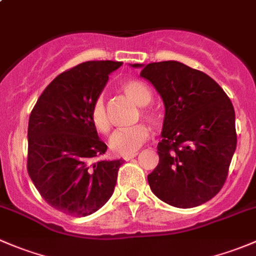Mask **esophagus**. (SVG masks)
I'll list each match as a JSON object with an SVG mask.
<instances>
[{
    "instance_id": "1",
    "label": "esophagus",
    "mask_w": 256,
    "mask_h": 256,
    "mask_svg": "<svg viewBox=\"0 0 256 256\" xmlns=\"http://www.w3.org/2000/svg\"><path fill=\"white\" fill-rule=\"evenodd\" d=\"M138 156V154H125V156H124V160H125V161H130V160H132L134 157H136Z\"/></svg>"
}]
</instances>
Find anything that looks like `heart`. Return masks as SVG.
<instances>
[{"label": "heart", "mask_w": 256, "mask_h": 256, "mask_svg": "<svg viewBox=\"0 0 256 256\" xmlns=\"http://www.w3.org/2000/svg\"><path fill=\"white\" fill-rule=\"evenodd\" d=\"M121 92L130 99L134 104L140 108V112L142 118L154 122L156 120V115L152 110L147 109L146 105L150 104L152 99L151 90L138 80H126L121 85ZM90 120L95 130L100 134H106L110 128V121L106 114V106L102 98H98L92 106L90 112ZM150 128L144 124L132 126L125 130H118L110 138V150L115 154L125 156V154H135L142 144L148 140Z\"/></svg>", "instance_id": "heart-1"}]
</instances>
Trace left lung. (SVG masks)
<instances>
[{"label": "left lung", "instance_id": "obj_1", "mask_svg": "<svg viewBox=\"0 0 256 256\" xmlns=\"http://www.w3.org/2000/svg\"><path fill=\"white\" fill-rule=\"evenodd\" d=\"M142 68L164 105L160 162L147 176L156 197L177 208L208 202L223 187L236 147V112L210 76L176 60Z\"/></svg>", "mask_w": 256, "mask_h": 256}]
</instances>
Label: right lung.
<instances>
[{
  "label": "right lung",
  "instance_id": "1",
  "mask_svg": "<svg viewBox=\"0 0 256 256\" xmlns=\"http://www.w3.org/2000/svg\"><path fill=\"white\" fill-rule=\"evenodd\" d=\"M121 66L90 60L59 74L30 112L28 174L43 200L69 216H90L114 193L124 160H98L108 147L90 112L110 74Z\"/></svg>",
  "mask_w": 256,
  "mask_h": 256
}]
</instances>
